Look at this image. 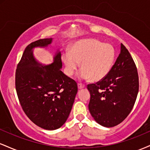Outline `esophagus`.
Segmentation results:
<instances>
[{
    "label": "esophagus",
    "instance_id": "1",
    "mask_svg": "<svg viewBox=\"0 0 150 150\" xmlns=\"http://www.w3.org/2000/svg\"><path fill=\"white\" fill-rule=\"evenodd\" d=\"M77 87H78V89H83L85 87V85H84V84H82V83H78L77 84Z\"/></svg>",
    "mask_w": 150,
    "mask_h": 150
}]
</instances>
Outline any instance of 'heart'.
<instances>
[{
  "instance_id": "1",
  "label": "heart",
  "mask_w": 150,
  "mask_h": 150,
  "mask_svg": "<svg viewBox=\"0 0 150 150\" xmlns=\"http://www.w3.org/2000/svg\"><path fill=\"white\" fill-rule=\"evenodd\" d=\"M116 58L112 45L94 39H80L72 45L70 52L62 54L67 75L71 76L81 63L80 79L90 78L93 82L100 81L111 70Z\"/></svg>"
}]
</instances>
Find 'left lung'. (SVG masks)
<instances>
[{"mask_svg": "<svg viewBox=\"0 0 150 150\" xmlns=\"http://www.w3.org/2000/svg\"><path fill=\"white\" fill-rule=\"evenodd\" d=\"M90 93L89 110L102 126L113 127L132 111L139 90L137 67L128 49L120 44V53L103 80L87 85Z\"/></svg>", "mask_w": 150, "mask_h": 150, "instance_id": "1", "label": "left lung"}]
</instances>
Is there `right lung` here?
<instances>
[{
  "label": "right lung",
  "instance_id": "add662e5",
  "mask_svg": "<svg viewBox=\"0 0 150 150\" xmlns=\"http://www.w3.org/2000/svg\"><path fill=\"white\" fill-rule=\"evenodd\" d=\"M51 42V38L42 39L29 44L15 72V89L22 110L34 124L49 130L64 124L77 92V82L61 71V53L48 65L34 58V47H45Z\"/></svg>",
  "mask_w": 150,
  "mask_h": 150
}]
</instances>
